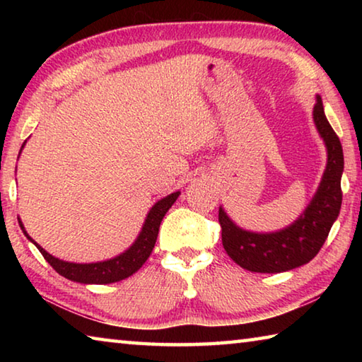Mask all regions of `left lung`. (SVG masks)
<instances>
[{
	"instance_id": "obj_1",
	"label": "left lung",
	"mask_w": 362,
	"mask_h": 362,
	"mask_svg": "<svg viewBox=\"0 0 362 362\" xmlns=\"http://www.w3.org/2000/svg\"><path fill=\"white\" fill-rule=\"evenodd\" d=\"M313 118L327 146V168L315 198L296 223L276 233L241 230L218 209L222 243L233 260L254 273H281L315 259L327 240L341 206L343 150L340 139L324 115L321 97H316Z\"/></svg>"
}]
</instances>
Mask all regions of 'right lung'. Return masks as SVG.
Segmentation results:
<instances>
[{"label":"right lung","instance_id":"right-lung-1","mask_svg":"<svg viewBox=\"0 0 362 362\" xmlns=\"http://www.w3.org/2000/svg\"><path fill=\"white\" fill-rule=\"evenodd\" d=\"M25 145V142H23ZM22 145V146H23ZM179 192L166 196L161 201L151 207L148 216L145 218L144 228L140 231L137 241L132 244V246L122 252L121 255L115 257V259H110L107 262H97V263H70L59 260L51 254H47L45 249L38 246L32 238H30L25 230H23V225L21 223L23 233L32 241L36 247H38L42 257L47 260L49 265H51L59 274H62L64 278L70 281H76V283L83 284H110V283H118L121 279L129 278L137 269L144 265L148 259L153 247H155L159 225H161L163 217L166 216L169 207L175 203V199L179 198Z\"/></svg>","mask_w":362,"mask_h":362}]
</instances>
